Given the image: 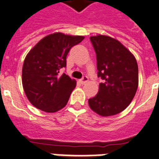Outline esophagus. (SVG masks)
Here are the masks:
<instances>
[{"instance_id":"obj_1","label":"esophagus","mask_w":159,"mask_h":159,"mask_svg":"<svg viewBox=\"0 0 159 159\" xmlns=\"http://www.w3.org/2000/svg\"><path fill=\"white\" fill-rule=\"evenodd\" d=\"M88 77L86 76V75H85V76L83 77V78L80 80L81 84H87V83H88Z\"/></svg>"}]
</instances>
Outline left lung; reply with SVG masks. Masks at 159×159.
<instances>
[{
    "mask_svg": "<svg viewBox=\"0 0 159 159\" xmlns=\"http://www.w3.org/2000/svg\"><path fill=\"white\" fill-rule=\"evenodd\" d=\"M96 54L99 84L98 94L88 99L92 111L101 116L120 113L134 97L139 85L135 57L119 40L103 35L91 36Z\"/></svg>",
    "mask_w": 159,
    "mask_h": 159,
    "instance_id": "left-lung-1",
    "label": "left lung"
}]
</instances>
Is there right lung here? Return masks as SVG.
<instances>
[{"instance_id": "add662e5", "label": "right lung", "mask_w": 159, "mask_h": 159, "mask_svg": "<svg viewBox=\"0 0 159 159\" xmlns=\"http://www.w3.org/2000/svg\"><path fill=\"white\" fill-rule=\"evenodd\" d=\"M84 39L55 32L43 37L25 57L22 84L28 99L36 108L56 112L66 106L76 81L60 71L66 67L70 49Z\"/></svg>"}]
</instances>
